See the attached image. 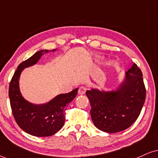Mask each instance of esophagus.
<instances>
[{"instance_id":"1","label":"esophagus","mask_w":158,"mask_h":158,"mask_svg":"<svg viewBox=\"0 0 158 158\" xmlns=\"http://www.w3.org/2000/svg\"><path fill=\"white\" fill-rule=\"evenodd\" d=\"M86 90H87V88L85 86L79 87V94H81V95H82V94H85Z\"/></svg>"}]
</instances>
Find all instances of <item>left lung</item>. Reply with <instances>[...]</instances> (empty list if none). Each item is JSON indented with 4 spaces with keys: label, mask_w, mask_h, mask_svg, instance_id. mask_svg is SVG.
Instances as JSON below:
<instances>
[{
    "label": "left lung",
    "mask_w": 158,
    "mask_h": 158,
    "mask_svg": "<svg viewBox=\"0 0 158 158\" xmlns=\"http://www.w3.org/2000/svg\"><path fill=\"white\" fill-rule=\"evenodd\" d=\"M146 94L143 73L135 63L126 72L124 82L116 91L87 90L94 126L108 133L129 128L140 114Z\"/></svg>",
    "instance_id": "obj_1"
}]
</instances>
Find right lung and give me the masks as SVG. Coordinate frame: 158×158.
Instances as JSON below:
<instances>
[{
	"label": "right lung",
	"mask_w": 158,
	"mask_h": 158,
	"mask_svg": "<svg viewBox=\"0 0 158 158\" xmlns=\"http://www.w3.org/2000/svg\"><path fill=\"white\" fill-rule=\"evenodd\" d=\"M43 51L35 52L19 65L9 87L10 106L16 123L23 131L35 137L52 136L62 128L67 107L76 97L78 91V88H76L70 93L57 96L42 105L32 104L23 99L19 90L20 75L23 68L37 63ZM44 52H48V50H45Z\"/></svg>",
	"instance_id": "obj_1"
}]
</instances>
